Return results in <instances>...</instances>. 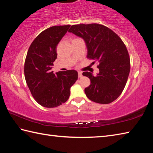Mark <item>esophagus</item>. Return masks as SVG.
Returning a JSON list of instances; mask_svg holds the SVG:
<instances>
[{
  "mask_svg": "<svg viewBox=\"0 0 153 153\" xmlns=\"http://www.w3.org/2000/svg\"><path fill=\"white\" fill-rule=\"evenodd\" d=\"M78 77H82V73L81 71H78Z\"/></svg>",
  "mask_w": 153,
  "mask_h": 153,
  "instance_id": "34e87169",
  "label": "esophagus"
}]
</instances>
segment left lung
Listing matches in <instances>:
<instances>
[{
	"label": "left lung",
	"instance_id": "obj_1",
	"mask_svg": "<svg viewBox=\"0 0 153 153\" xmlns=\"http://www.w3.org/2000/svg\"><path fill=\"white\" fill-rule=\"evenodd\" d=\"M68 31L85 41L87 57L99 63L96 76L88 71L83 73L91 80L90 85L85 89L87 98L100 104L113 102L122 93L130 71L125 44L112 30L98 24L73 25Z\"/></svg>",
	"mask_w": 153,
	"mask_h": 153
}]
</instances>
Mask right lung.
Listing matches in <instances>:
<instances>
[{
  "instance_id": "1",
  "label": "right lung",
  "mask_w": 153,
  "mask_h": 153,
  "mask_svg": "<svg viewBox=\"0 0 153 153\" xmlns=\"http://www.w3.org/2000/svg\"><path fill=\"white\" fill-rule=\"evenodd\" d=\"M70 25H56L42 31L29 48L24 64L27 85L35 100L40 105L54 108L66 102L70 88L77 79L74 70L51 71L56 59V47Z\"/></svg>"
}]
</instances>
